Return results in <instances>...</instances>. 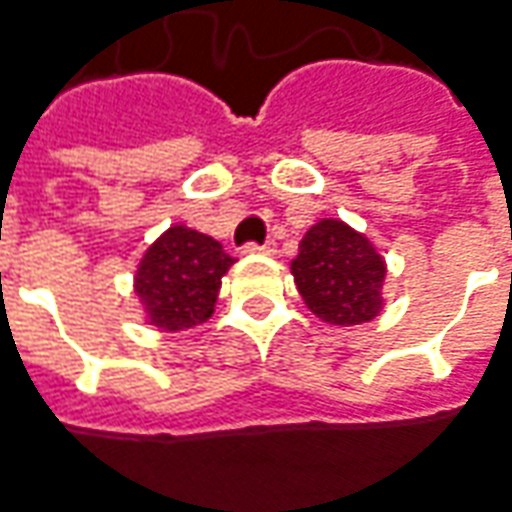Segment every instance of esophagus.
<instances>
[{
    "label": "esophagus",
    "mask_w": 512,
    "mask_h": 512,
    "mask_svg": "<svg viewBox=\"0 0 512 512\" xmlns=\"http://www.w3.org/2000/svg\"><path fill=\"white\" fill-rule=\"evenodd\" d=\"M246 252H249V255H274V252H277V244H274V241H266V244H246Z\"/></svg>",
    "instance_id": "obj_1"
}]
</instances>
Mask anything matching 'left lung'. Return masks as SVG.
Wrapping results in <instances>:
<instances>
[{
    "mask_svg": "<svg viewBox=\"0 0 512 512\" xmlns=\"http://www.w3.org/2000/svg\"><path fill=\"white\" fill-rule=\"evenodd\" d=\"M291 274L310 313L335 327L366 324L385 305V260L341 219H321L305 232Z\"/></svg>",
    "mask_w": 512,
    "mask_h": 512,
    "instance_id": "obj_1",
    "label": "left lung"
}]
</instances>
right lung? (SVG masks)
Wrapping results in <instances>:
<instances>
[{
    "label": "right lung",
    "mask_w": 512,
    "mask_h": 512,
    "mask_svg": "<svg viewBox=\"0 0 512 512\" xmlns=\"http://www.w3.org/2000/svg\"><path fill=\"white\" fill-rule=\"evenodd\" d=\"M235 257L205 232L174 224L149 246L135 271L146 324L163 332L191 330L213 316L221 277Z\"/></svg>",
    "instance_id": "add662e5"
}]
</instances>
